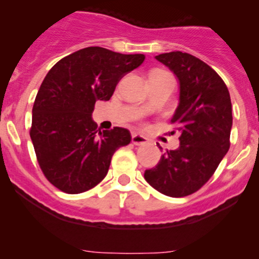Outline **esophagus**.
I'll return each mask as SVG.
<instances>
[{
	"label": "esophagus",
	"mask_w": 259,
	"mask_h": 259,
	"mask_svg": "<svg viewBox=\"0 0 259 259\" xmlns=\"http://www.w3.org/2000/svg\"><path fill=\"white\" fill-rule=\"evenodd\" d=\"M132 143L134 145H145V144H148L149 140L146 139L145 137H143V135L133 134L132 135Z\"/></svg>",
	"instance_id": "obj_1"
}]
</instances>
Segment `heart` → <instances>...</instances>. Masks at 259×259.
I'll return each instance as SVG.
<instances>
[{"mask_svg":"<svg viewBox=\"0 0 259 259\" xmlns=\"http://www.w3.org/2000/svg\"><path fill=\"white\" fill-rule=\"evenodd\" d=\"M153 74H165V72L160 71V70H154V71L150 72V75H153Z\"/></svg>","mask_w":259,"mask_h":259,"instance_id":"heart-1","label":"heart"}]
</instances>
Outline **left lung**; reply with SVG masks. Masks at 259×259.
Wrapping results in <instances>:
<instances>
[{
    "instance_id": "obj_1",
    "label": "left lung",
    "mask_w": 259,
    "mask_h": 259,
    "mask_svg": "<svg viewBox=\"0 0 259 259\" xmlns=\"http://www.w3.org/2000/svg\"><path fill=\"white\" fill-rule=\"evenodd\" d=\"M155 59L179 80V104L170 121L180 133V145L166 150L144 178L161 194L187 197L210 179L229 150L231 96L222 77L193 55L173 51Z\"/></svg>"
}]
</instances>
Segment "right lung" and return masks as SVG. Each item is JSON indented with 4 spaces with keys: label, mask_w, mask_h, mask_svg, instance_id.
Returning a JSON list of instances; mask_svg holds the SVG:
<instances>
[{
    "label": "right lung",
    "mask_w": 259,
    "mask_h": 259,
    "mask_svg": "<svg viewBox=\"0 0 259 259\" xmlns=\"http://www.w3.org/2000/svg\"><path fill=\"white\" fill-rule=\"evenodd\" d=\"M144 59L93 46L48 72L33 103L30 137L41 170L57 189L79 194L98 185L115 151L129 144V130L100 132L91 114L96 101L110 100L117 82Z\"/></svg>",
    "instance_id": "1"
}]
</instances>
